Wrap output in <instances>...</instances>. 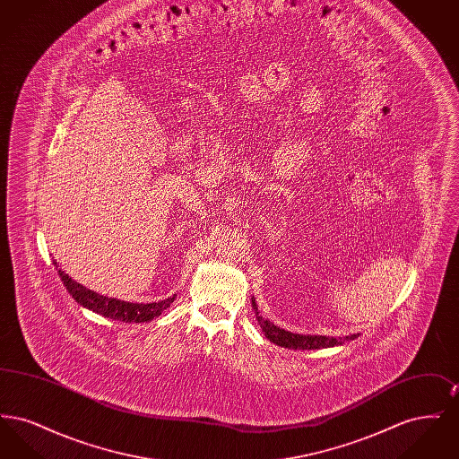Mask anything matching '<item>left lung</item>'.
Returning <instances> with one entry per match:
<instances>
[{
  "mask_svg": "<svg viewBox=\"0 0 459 459\" xmlns=\"http://www.w3.org/2000/svg\"><path fill=\"white\" fill-rule=\"evenodd\" d=\"M253 301V309L256 313V320L262 327L263 333L270 342L287 348V350H324V348H333V346H342L348 341H354L358 335H346V337H327V335H303V333H292L289 330L273 325L270 320L263 318L258 311V306Z\"/></svg>",
  "mask_w": 459,
  "mask_h": 459,
  "instance_id": "left-lung-1",
  "label": "left lung"
}]
</instances>
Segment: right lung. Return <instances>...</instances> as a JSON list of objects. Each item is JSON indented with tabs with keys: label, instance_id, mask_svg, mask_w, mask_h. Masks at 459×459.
I'll list each match as a JSON object with an SVG mask.
<instances>
[{
	"label": "right lung",
	"instance_id": "add662e5",
	"mask_svg": "<svg viewBox=\"0 0 459 459\" xmlns=\"http://www.w3.org/2000/svg\"><path fill=\"white\" fill-rule=\"evenodd\" d=\"M56 264V262H55ZM58 275L62 279V282L66 287V290L70 292V296L84 307H88L91 311L111 318V320H118V322H134V324H141V322H150L156 316L161 315V311H165L169 306L174 303L175 296H170L163 301L158 303H127V301H120L115 298H107L101 296L91 289H86L84 285L72 281V277H68L64 270H58Z\"/></svg>",
	"mask_w": 459,
	"mask_h": 459
}]
</instances>
